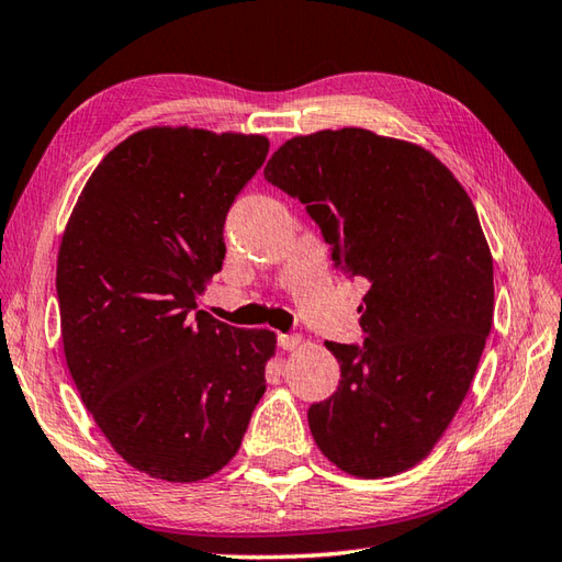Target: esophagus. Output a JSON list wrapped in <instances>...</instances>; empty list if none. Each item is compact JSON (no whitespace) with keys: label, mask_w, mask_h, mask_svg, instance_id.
Wrapping results in <instances>:
<instances>
[{"label":"esophagus","mask_w":562,"mask_h":562,"mask_svg":"<svg viewBox=\"0 0 562 562\" xmlns=\"http://www.w3.org/2000/svg\"><path fill=\"white\" fill-rule=\"evenodd\" d=\"M301 341H303L301 335H279V347L285 349V351L297 349V347H301Z\"/></svg>","instance_id":"34e87169"}]
</instances>
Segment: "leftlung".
<instances>
[{
    "instance_id": "8db88e82",
    "label": "left lung",
    "mask_w": 562,
    "mask_h": 562,
    "mask_svg": "<svg viewBox=\"0 0 562 562\" xmlns=\"http://www.w3.org/2000/svg\"><path fill=\"white\" fill-rule=\"evenodd\" d=\"M265 179L305 203L335 267L369 283L363 345L325 341L341 378L307 409L313 439L351 475L403 473L451 425L490 337L492 255L475 205L425 147L363 128L291 137Z\"/></svg>"
}]
</instances>
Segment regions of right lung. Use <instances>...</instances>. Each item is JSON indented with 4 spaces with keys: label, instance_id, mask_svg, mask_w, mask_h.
<instances>
[{
    "label": "right lung",
    "instance_id": "right-lung-1",
    "mask_svg": "<svg viewBox=\"0 0 562 562\" xmlns=\"http://www.w3.org/2000/svg\"><path fill=\"white\" fill-rule=\"evenodd\" d=\"M265 135L147 128L91 171L57 255L67 369L125 463L196 483L237 453L277 349L201 311Z\"/></svg>",
    "mask_w": 562,
    "mask_h": 562
}]
</instances>
